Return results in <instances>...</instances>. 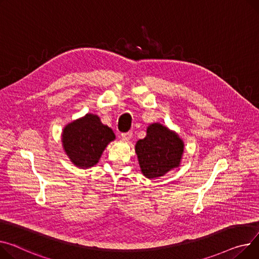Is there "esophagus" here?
Returning <instances> with one entry per match:
<instances>
[{"label": "esophagus", "mask_w": 259, "mask_h": 259, "mask_svg": "<svg viewBox=\"0 0 259 259\" xmlns=\"http://www.w3.org/2000/svg\"><path fill=\"white\" fill-rule=\"evenodd\" d=\"M120 136H122V139L124 141H129L131 137H132V132L129 131V132H125V133H122L120 134Z\"/></svg>", "instance_id": "34e87169"}]
</instances>
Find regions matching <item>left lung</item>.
Returning a JSON list of instances; mask_svg holds the SVG:
<instances>
[{
  "instance_id": "1",
  "label": "left lung",
  "mask_w": 259,
  "mask_h": 259,
  "mask_svg": "<svg viewBox=\"0 0 259 259\" xmlns=\"http://www.w3.org/2000/svg\"><path fill=\"white\" fill-rule=\"evenodd\" d=\"M183 151L184 144L178 134L158 123L150 125L145 139L135 145L141 170L149 179L163 176L178 167Z\"/></svg>"
}]
</instances>
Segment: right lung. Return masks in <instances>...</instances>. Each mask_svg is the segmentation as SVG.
<instances>
[{
  "label": "right lung",
  "instance_id": "1",
  "mask_svg": "<svg viewBox=\"0 0 259 259\" xmlns=\"http://www.w3.org/2000/svg\"><path fill=\"white\" fill-rule=\"evenodd\" d=\"M114 139L113 131L103 125L98 115L88 113L64 127L61 141L71 161L88 168L98 163L103 151Z\"/></svg>",
  "mask_w": 259,
  "mask_h": 259
}]
</instances>
